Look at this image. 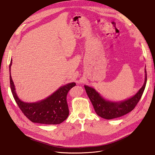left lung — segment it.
<instances>
[{
  "instance_id": "left-lung-1",
  "label": "left lung",
  "mask_w": 155,
  "mask_h": 155,
  "mask_svg": "<svg viewBox=\"0 0 155 155\" xmlns=\"http://www.w3.org/2000/svg\"><path fill=\"white\" fill-rule=\"evenodd\" d=\"M145 80L142 87L132 97L120 102H112L104 100L96 90L85 85L86 92L94 107L96 114L106 119L121 117L132 111L141 98L145 88L147 75L145 69Z\"/></svg>"
}]
</instances>
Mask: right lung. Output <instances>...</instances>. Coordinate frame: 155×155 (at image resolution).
Returning a JSON list of instances; mask_svg holds the SVG:
<instances>
[{"mask_svg":"<svg viewBox=\"0 0 155 155\" xmlns=\"http://www.w3.org/2000/svg\"><path fill=\"white\" fill-rule=\"evenodd\" d=\"M11 65L12 61L9 66L11 91L19 108L28 119L35 123L59 124L68 117L69 110L67 95L68 91L76 85L75 83H68L60 87L45 100L36 103H25L19 99L16 94L10 74Z\"/></svg>","mask_w":155,"mask_h":155,"instance_id":"1","label":"right lung"}]
</instances>
